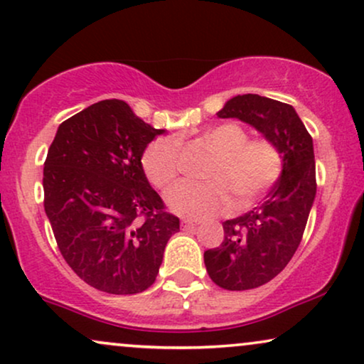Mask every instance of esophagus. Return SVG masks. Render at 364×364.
Listing matches in <instances>:
<instances>
[{"instance_id": "obj_1", "label": "esophagus", "mask_w": 364, "mask_h": 364, "mask_svg": "<svg viewBox=\"0 0 364 364\" xmlns=\"http://www.w3.org/2000/svg\"><path fill=\"white\" fill-rule=\"evenodd\" d=\"M197 225V223L196 220H188V219H186V220H182V228L183 229H193Z\"/></svg>"}]
</instances>
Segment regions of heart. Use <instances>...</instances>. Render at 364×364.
Wrapping results in <instances>:
<instances>
[{
	"mask_svg": "<svg viewBox=\"0 0 364 364\" xmlns=\"http://www.w3.org/2000/svg\"><path fill=\"white\" fill-rule=\"evenodd\" d=\"M205 140L219 152L210 167L209 182L183 181L165 193L168 209L182 217L204 219L230 205L244 209L274 187L279 181L284 157L279 145L269 136H252L234 122L212 127ZM182 150L176 136H164L147 145L141 168L152 186L165 188L181 172Z\"/></svg>",
	"mask_w": 364,
	"mask_h": 364,
	"instance_id": "b5f03b06",
	"label": "heart"
}]
</instances>
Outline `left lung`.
<instances>
[{"label":"left lung","mask_w":364,"mask_h":364,"mask_svg":"<svg viewBox=\"0 0 364 364\" xmlns=\"http://www.w3.org/2000/svg\"><path fill=\"white\" fill-rule=\"evenodd\" d=\"M217 117L252 125L274 140L284 157L267 199L223 223V244L204 252L205 269L217 286L254 289L279 274L303 239L316 196L313 139L291 105L254 93L230 98Z\"/></svg>","instance_id":"8db88e82"}]
</instances>
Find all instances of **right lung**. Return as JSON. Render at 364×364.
<instances>
[{"label":"right lung","mask_w":364,"mask_h":364,"mask_svg":"<svg viewBox=\"0 0 364 364\" xmlns=\"http://www.w3.org/2000/svg\"><path fill=\"white\" fill-rule=\"evenodd\" d=\"M160 134L113 98L65 120L48 149L45 212L61 256L98 291L149 289L181 228L141 168L144 150Z\"/></svg>","instance_id":"obj_1"}]
</instances>
